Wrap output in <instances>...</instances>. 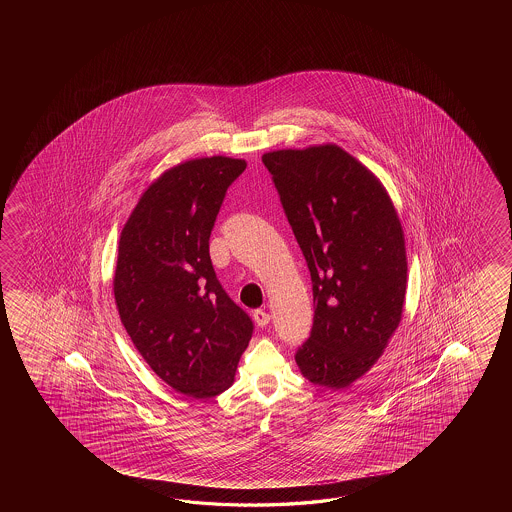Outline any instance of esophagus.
<instances>
[{"mask_svg": "<svg viewBox=\"0 0 512 512\" xmlns=\"http://www.w3.org/2000/svg\"><path fill=\"white\" fill-rule=\"evenodd\" d=\"M252 316H254V322L260 327L267 326L271 322V315L267 311H263V309H256Z\"/></svg>", "mask_w": 512, "mask_h": 512, "instance_id": "34e87169", "label": "esophagus"}]
</instances>
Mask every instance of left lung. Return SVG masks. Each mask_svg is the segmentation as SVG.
<instances>
[{
    "instance_id": "obj_1",
    "label": "left lung",
    "mask_w": 512,
    "mask_h": 512,
    "mask_svg": "<svg viewBox=\"0 0 512 512\" xmlns=\"http://www.w3.org/2000/svg\"><path fill=\"white\" fill-rule=\"evenodd\" d=\"M313 282L311 337L296 351L307 381L348 388L379 360L403 318L401 219L377 175L337 144L261 157Z\"/></svg>"
}]
</instances>
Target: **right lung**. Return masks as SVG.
Instances as JSON below:
<instances>
[{
  "mask_svg": "<svg viewBox=\"0 0 512 512\" xmlns=\"http://www.w3.org/2000/svg\"><path fill=\"white\" fill-rule=\"evenodd\" d=\"M245 168L223 155L177 164L142 192L120 232V322L157 377L192 399L229 390L252 337L208 252L225 192Z\"/></svg>",
  "mask_w": 512,
  "mask_h": 512,
  "instance_id": "add662e5",
  "label": "right lung"
}]
</instances>
